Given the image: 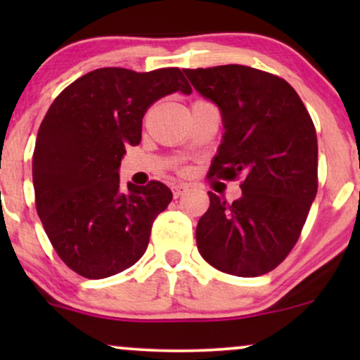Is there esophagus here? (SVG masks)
Instances as JSON below:
<instances>
[{
	"mask_svg": "<svg viewBox=\"0 0 360 360\" xmlns=\"http://www.w3.org/2000/svg\"><path fill=\"white\" fill-rule=\"evenodd\" d=\"M186 190H188V186H186L185 184H179V185H175V186H174V196H175V198H180V196L184 195Z\"/></svg>",
	"mask_w": 360,
	"mask_h": 360,
	"instance_id": "esophagus-1",
	"label": "esophagus"
}]
</instances>
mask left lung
<instances>
[{
	"label": "left lung",
	"mask_w": 360,
	"mask_h": 360,
	"mask_svg": "<svg viewBox=\"0 0 360 360\" xmlns=\"http://www.w3.org/2000/svg\"><path fill=\"white\" fill-rule=\"evenodd\" d=\"M191 85L216 103L224 136L208 179L243 176V196L210 195L196 226L206 262L238 277H259L297 244L318 191V139L292 85L245 65L185 68Z\"/></svg>",
	"instance_id": "8db88e82"
}]
</instances>
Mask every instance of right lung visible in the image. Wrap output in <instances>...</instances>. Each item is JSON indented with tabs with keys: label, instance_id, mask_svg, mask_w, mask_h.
Returning a JSON list of instances; mask_svg holds the SVG:
<instances>
[{
	"label": "right lung",
	"instance_id": "add662e5",
	"mask_svg": "<svg viewBox=\"0 0 360 360\" xmlns=\"http://www.w3.org/2000/svg\"><path fill=\"white\" fill-rule=\"evenodd\" d=\"M191 86L180 68H98L68 85L49 108L32 155L36 210L67 267L106 278L134 265L154 219L172 201L167 185L120 188L126 146L141 142L142 117L162 96Z\"/></svg>",
	"mask_w": 360,
	"mask_h": 360
}]
</instances>
